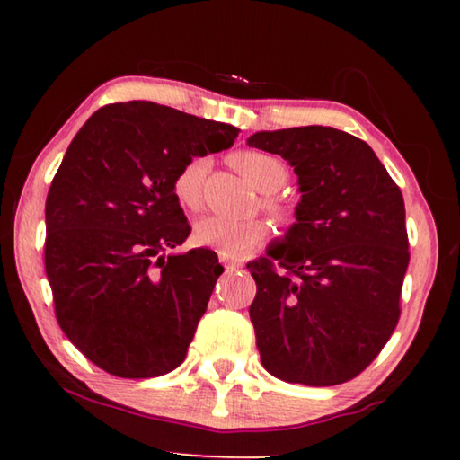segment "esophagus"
<instances>
[{"instance_id":"34e87169","label":"esophagus","mask_w":460,"mask_h":460,"mask_svg":"<svg viewBox=\"0 0 460 460\" xmlns=\"http://www.w3.org/2000/svg\"><path fill=\"white\" fill-rule=\"evenodd\" d=\"M221 263H223L225 270H227V271H233V270H239V268H243V261H239V260H233V258H227V255H221Z\"/></svg>"}]
</instances>
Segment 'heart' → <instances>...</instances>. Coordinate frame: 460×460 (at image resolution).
Instances as JSON below:
<instances>
[{
	"instance_id": "obj_1",
	"label": "heart",
	"mask_w": 460,
	"mask_h": 460,
	"mask_svg": "<svg viewBox=\"0 0 460 460\" xmlns=\"http://www.w3.org/2000/svg\"><path fill=\"white\" fill-rule=\"evenodd\" d=\"M231 164L243 174L255 189L266 192L261 197V207L271 219L279 225H292L296 221V207L276 190L288 182V166L282 158L261 150H237L231 154ZM208 172V160L194 155L184 162L172 178V194L178 205L186 211H199L205 199V181ZM270 235V225L260 217L247 219H231V217H202L194 223L192 237L202 247H211L227 258L247 253L260 245Z\"/></svg>"
}]
</instances>
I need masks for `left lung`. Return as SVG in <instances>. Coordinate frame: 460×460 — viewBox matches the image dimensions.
Listing matches in <instances>:
<instances>
[{
  "instance_id": "1",
  "label": "left lung",
  "mask_w": 460,
  "mask_h": 460,
  "mask_svg": "<svg viewBox=\"0 0 460 460\" xmlns=\"http://www.w3.org/2000/svg\"><path fill=\"white\" fill-rule=\"evenodd\" d=\"M247 144L290 162L302 192L284 243L247 263L263 367L290 384H345L402 314L410 243L400 186L363 139L334 128L260 131Z\"/></svg>"
}]
</instances>
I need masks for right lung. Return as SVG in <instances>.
<instances>
[{
  "mask_svg": "<svg viewBox=\"0 0 460 460\" xmlns=\"http://www.w3.org/2000/svg\"><path fill=\"white\" fill-rule=\"evenodd\" d=\"M239 134L178 109L126 101L97 109L46 197L44 268L68 341L111 376L176 369L223 266L211 249L164 255L190 235L172 178Z\"/></svg>",
  "mask_w": 460,
  "mask_h": 460,
  "instance_id": "add662e5",
  "label": "right lung"
}]
</instances>
